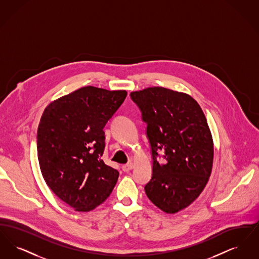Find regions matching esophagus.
Returning <instances> with one entry per match:
<instances>
[{
    "label": "esophagus",
    "instance_id": "esophagus-1",
    "mask_svg": "<svg viewBox=\"0 0 259 259\" xmlns=\"http://www.w3.org/2000/svg\"><path fill=\"white\" fill-rule=\"evenodd\" d=\"M122 171L123 172H129V171H131L133 168H134V166H133V164L132 163H129V164H127V165H123L122 167Z\"/></svg>",
    "mask_w": 259,
    "mask_h": 259
}]
</instances>
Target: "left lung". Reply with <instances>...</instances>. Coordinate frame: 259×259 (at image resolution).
I'll return each mask as SVG.
<instances>
[{
    "label": "left lung",
    "mask_w": 259,
    "mask_h": 259,
    "mask_svg": "<svg viewBox=\"0 0 259 259\" xmlns=\"http://www.w3.org/2000/svg\"><path fill=\"white\" fill-rule=\"evenodd\" d=\"M130 96L148 123L153 166L147 196L161 210L176 213L195 201L209 181L213 142L206 116L184 92L154 87ZM160 152L164 164L156 159Z\"/></svg>",
    "instance_id": "1"
}]
</instances>
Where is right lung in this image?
Masks as SVG:
<instances>
[{"instance_id":"add662e5","label":"right lung","mask_w":259,"mask_h":259,"mask_svg":"<svg viewBox=\"0 0 259 259\" xmlns=\"http://www.w3.org/2000/svg\"><path fill=\"white\" fill-rule=\"evenodd\" d=\"M126 96L125 90L81 87L44 111L37 135L40 172L53 193L74 210L95 209L117 182L118 171L101 159L103 129Z\"/></svg>"}]
</instances>
